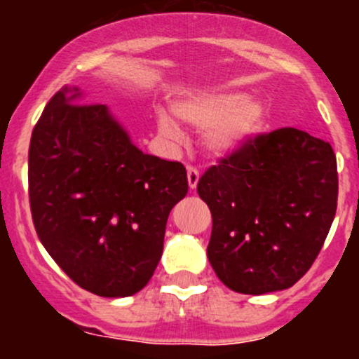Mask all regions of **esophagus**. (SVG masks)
<instances>
[{
	"mask_svg": "<svg viewBox=\"0 0 359 359\" xmlns=\"http://www.w3.org/2000/svg\"><path fill=\"white\" fill-rule=\"evenodd\" d=\"M198 180H200V170L194 168V166H189L187 168V182H189L191 189H196Z\"/></svg>",
	"mask_w": 359,
	"mask_h": 359,
	"instance_id": "34e87169",
	"label": "esophagus"
}]
</instances>
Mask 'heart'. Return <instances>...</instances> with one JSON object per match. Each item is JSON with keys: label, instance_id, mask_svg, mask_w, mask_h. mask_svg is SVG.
<instances>
[{"label": "heart", "instance_id": "1", "mask_svg": "<svg viewBox=\"0 0 359 359\" xmlns=\"http://www.w3.org/2000/svg\"><path fill=\"white\" fill-rule=\"evenodd\" d=\"M172 112L187 126L204 128L206 126L203 140L215 153L243 146L260 132L266 119V109L259 100L227 90L189 93L172 104ZM156 126L158 133L165 139L175 140L180 137L179 126L166 112H158Z\"/></svg>", "mask_w": 359, "mask_h": 359}]
</instances>
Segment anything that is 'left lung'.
<instances>
[{"mask_svg": "<svg viewBox=\"0 0 359 359\" xmlns=\"http://www.w3.org/2000/svg\"><path fill=\"white\" fill-rule=\"evenodd\" d=\"M212 212L208 255L227 288L285 290L309 271L334 222V149L302 130L257 133L198 180Z\"/></svg>", "mask_w": 359, "mask_h": 359, "instance_id": "obj_1", "label": "left lung"}]
</instances>
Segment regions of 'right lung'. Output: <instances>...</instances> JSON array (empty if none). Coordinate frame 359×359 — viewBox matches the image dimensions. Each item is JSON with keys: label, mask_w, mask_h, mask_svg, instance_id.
<instances>
[{"label": "right lung", "mask_w": 359, "mask_h": 359, "mask_svg": "<svg viewBox=\"0 0 359 359\" xmlns=\"http://www.w3.org/2000/svg\"><path fill=\"white\" fill-rule=\"evenodd\" d=\"M78 95L57 92L32 130V224L78 287L128 297L156 269L170 210L187 194V173L182 163L137 149L106 106L79 104Z\"/></svg>", "instance_id": "right-lung-1"}]
</instances>
